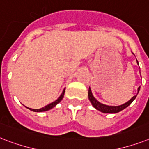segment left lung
<instances>
[{
	"instance_id": "obj_1",
	"label": "left lung",
	"mask_w": 149,
	"mask_h": 149,
	"mask_svg": "<svg viewBox=\"0 0 149 149\" xmlns=\"http://www.w3.org/2000/svg\"><path fill=\"white\" fill-rule=\"evenodd\" d=\"M137 63L139 64V62H138V61H137ZM139 89H140V86L138 88V93H139ZM137 95H134L131 100H129V101H128L127 102H125V103L121 105V106H107V105L102 104L101 103V102H99L97 100H95V97H94L93 95V93H92L90 87L89 88V93H88L89 100V101L91 102L93 106L95 109L99 110V111L103 112V113H117V112H120V111L123 110L124 109L126 108V107H128V106L132 103V102H133V100L136 98Z\"/></svg>"
}]
</instances>
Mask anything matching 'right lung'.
<instances>
[{
	"label": "right lung",
	"instance_id": "1",
	"mask_svg": "<svg viewBox=\"0 0 149 149\" xmlns=\"http://www.w3.org/2000/svg\"><path fill=\"white\" fill-rule=\"evenodd\" d=\"M65 89H66V88H65ZM65 89H63V91L62 94L60 95V97L58 98L57 100H56V101L51 102V103H49V105H47V106H44V107H43V108L39 109H31V108H28V109L30 110H31V111H33V112H45V111H48V110L51 109H53L54 107H55V106H56V105H57V104L63 100V95H64V93H65Z\"/></svg>",
	"mask_w": 149,
	"mask_h": 149
}]
</instances>
